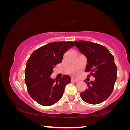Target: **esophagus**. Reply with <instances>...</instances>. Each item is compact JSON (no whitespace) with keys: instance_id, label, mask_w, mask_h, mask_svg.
Masks as SVG:
<instances>
[{"instance_id":"34e87169","label":"esophagus","mask_w":130,"mask_h":130,"mask_svg":"<svg viewBox=\"0 0 130 130\" xmlns=\"http://www.w3.org/2000/svg\"><path fill=\"white\" fill-rule=\"evenodd\" d=\"M71 81H72V82H74V83H77V82L79 81V80L77 79L73 78H73H71Z\"/></svg>"}]
</instances>
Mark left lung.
<instances>
[{"label": "left lung", "instance_id": "8db88e82", "mask_svg": "<svg viewBox=\"0 0 130 130\" xmlns=\"http://www.w3.org/2000/svg\"><path fill=\"white\" fill-rule=\"evenodd\" d=\"M80 52L87 57L86 71L95 80L87 83L88 88L80 93V97L85 102L97 104L103 102L111 95L117 79V66L114 58L104 46L90 41H74Z\"/></svg>", "mask_w": 130, "mask_h": 130}]
</instances>
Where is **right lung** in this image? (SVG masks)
I'll use <instances>...</instances> for the list:
<instances>
[{
  "instance_id": "add662e5",
  "label": "right lung",
  "mask_w": 130,
  "mask_h": 130,
  "mask_svg": "<svg viewBox=\"0 0 130 130\" xmlns=\"http://www.w3.org/2000/svg\"><path fill=\"white\" fill-rule=\"evenodd\" d=\"M75 45L72 41L52 42L34 51L25 69V82L31 98L38 104L49 106L63 96L71 77L63 75L59 80L51 78L54 67L62 62L63 54Z\"/></svg>"
}]
</instances>
